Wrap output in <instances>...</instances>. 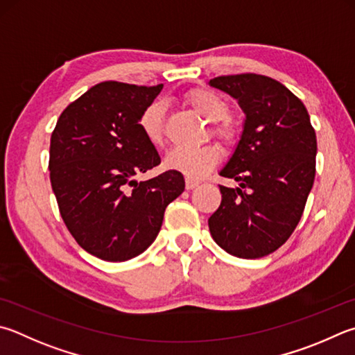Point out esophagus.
I'll return each mask as SVG.
<instances>
[{
	"label": "esophagus",
	"mask_w": 355,
	"mask_h": 355,
	"mask_svg": "<svg viewBox=\"0 0 355 355\" xmlns=\"http://www.w3.org/2000/svg\"><path fill=\"white\" fill-rule=\"evenodd\" d=\"M197 186H198V182H196V180H192V178H186V189L191 191V189L197 188Z\"/></svg>",
	"instance_id": "34e87169"
}]
</instances>
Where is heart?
Listing matches in <instances>:
<instances>
[{
  "mask_svg": "<svg viewBox=\"0 0 355 355\" xmlns=\"http://www.w3.org/2000/svg\"><path fill=\"white\" fill-rule=\"evenodd\" d=\"M186 101L196 110L203 114L206 119L216 122L212 128V135L220 141L223 146H231L234 143V130L227 121L230 114V105L222 96H218L209 89H194L186 94ZM221 122L218 123V121ZM139 128L146 139L150 144H161L164 137V104L159 101L147 105L139 116ZM218 159V152L214 146H203L197 149H184L175 147L167 152L164 164L167 169L182 172L188 178H200L206 172H209L216 166Z\"/></svg>",
  "mask_w": 355,
  "mask_h": 355,
  "instance_id": "heart-1",
  "label": "heart"
}]
</instances>
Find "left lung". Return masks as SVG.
Returning a JSON list of instances; mask_svg holds the SVG:
<instances>
[{
  "mask_svg": "<svg viewBox=\"0 0 355 355\" xmlns=\"http://www.w3.org/2000/svg\"><path fill=\"white\" fill-rule=\"evenodd\" d=\"M209 85L234 98L243 130L220 175L222 202L208 218L212 239L227 253L257 259L278 250L298 225L315 180L317 137L302 102L261 74L220 76Z\"/></svg>",
  "mask_w": 355,
  "mask_h": 355,
  "instance_id": "obj_1",
  "label": "left lung"
}]
</instances>
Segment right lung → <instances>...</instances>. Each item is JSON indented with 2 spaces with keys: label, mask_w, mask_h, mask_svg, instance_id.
Wrapping results in <instances>:
<instances>
[{
  "label": "right lung",
  "mask_w": 355,
  "mask_h": 355,
  "mask_svg": "<svg viewBox=\"0 0 355 355\" xmlns=\"http://www.w3.org/2000/svg\"><path fill=\"white\" fill-rule=\"evenodd\" d=\"M163 85L102 82L63 110L51 135L49 177L60 216L76 242L108 262L150 247L166 206L184 191L177 171L137 182L161 163L139 116Z\"/></svg>",
  "instance_id": "add662e5"
}]
</instances>
